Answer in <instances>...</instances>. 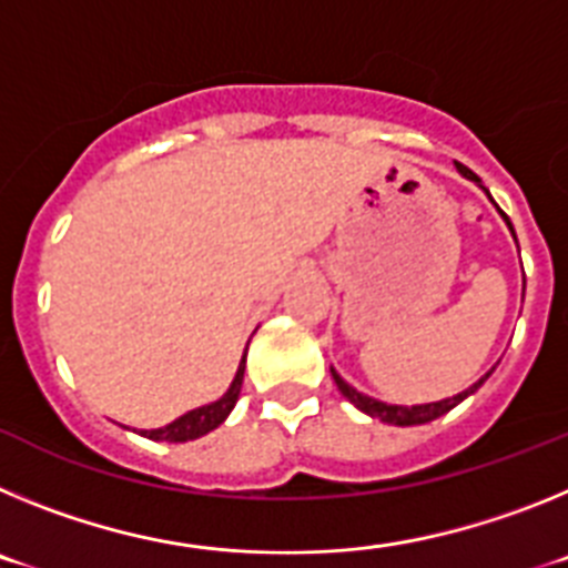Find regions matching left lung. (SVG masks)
<instances>
[{
  "instance_id": "left-lung-1",
  "label": "left lung",
  "mask_w": 568,
  "mask_h": 568,
  "mask_svg": "<svg viewBox=\"0 0 568 568\" xmlns=\"http://www.w3.org/2000/svg\"><path fill=\"white\" fill-rule=\"evenodd\" d=\"M455 168H458V173L464 175V179H469V182L480 184V179L475 173H471L469 168H464V164H458V162H455ZM480 187H484V184H480ZM486 195H489V190H486ZM489 199H491V195H489ZM498 213L504 215V222L509 224V230H511V222H509V219H506L504 210L498 207ZM511 235H515V230H511ZM329 373H333V378H335V384H338L341 395H344V398L349 400V404L358 406L361 413L369 415V418H378V420H384V424H393V426H418V424H429V420L440 418V415H446V413H449V409H455V406H458L460 400L469 398L471 393H478L480 386H484V381L491 375V369L484 375V378L475 381V384H471L469 389H464V393L453 395V398L435 400V404H415V406H398V404H384V400H375V398H369V395L358 393L355 386L346 384V381L341 378V375L335 373V369H329Z\"/></svg>"
}]
</instances>
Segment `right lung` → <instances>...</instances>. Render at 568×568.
<instances>
[{"label": "right lung", "instance_id": "add662e5", "mask_svg": "<svg viewBox=\"0 0 568 568\" xmlns=\"http://www.w3.org/2000/svg\"><path fill=\"white\" fill-rule=\"evenodd\" d=\"M244 364H247V349H244V355H241V364L239 369H235L233 384H230V389L222 395V398L213 400V404L207 406H199V409H190V413H184L182 418H175L173 424L159 426V429H144L142 433L144 438L184 444V440H195V438H202V435L213 433L215 426L224 424V418L233 413L235 400H239L241 384H244Z\"/></svg>", "mask_w": 568, "mask_h": 568}]
</instances>
